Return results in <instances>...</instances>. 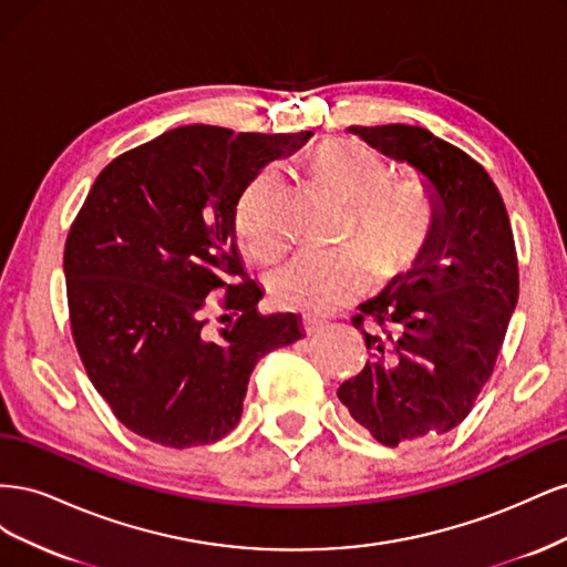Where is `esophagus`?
I'll list each match as a JSON object with an SVG mask.
<instances>
[{
  "instance_id": "1",
  "label": "esophagus",
  "mask_w": 567,
  "mask_h": 567,
  "mask_svg": "<svg viewBox=\"0 0 567 567\" xmlns=\"http://www.w3.org/2000/svg\"><path fill=\"white\" fill-rule=\"evenodd\" d=\"M323 326H326V321H323V319H317V317H302V319H300V331H302L305 336H312V333L321 331Z\"/></svg>"
}]
</instances>
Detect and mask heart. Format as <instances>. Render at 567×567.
Listing matches in <instances>:
<instances>
[{
  "label": "heart",
  "mask_w": 567,
  "mask_h": 567,
  "mask_svg": "<svg viewBox=\"0 0 567 567\" xmlns=\"http://www.w3.org/2000/svg\"><path fill=\"white\" fill-rule=\"evenodd\" d=\"M315 177L350 203L346 241L357 238L381 277L404 269L431 236L435 205L419 179H390L388 161L357 140H329L310 158ZM286 182L265 167L244 188L234 208V234L252 257L277 255L286 238ZM371 271L357 246L300 250L269 274V293L279 305L307 315H326L369 286Z\"/></svg>",
  "instance_id": "b5f03b06"
}]
</instances>
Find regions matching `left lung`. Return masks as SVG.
<instances>
[{"instance_id": "1", "label": "left lung", "mask_w": 567, "mask_h": 567, "mask_svg": "<svg viewBox=\"0 0 567 567\" xmlns=\"http://www.w3.org/2000/svg\"><path fill=\"white\" fill-rule=\"evenodd\" d=\"M433 184L437 210L414 267L352 319L369 362L338 388L385 447L442 435L471 414L518 302V255L499 188L466 151L414 125L350 127Z\"/></svg>"}]
</instances>
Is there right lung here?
Wrapping results in <instances>:
<instances>
[{"mask_svg": "<svg viewBox=\"0 0 567 567\" xmlns=\"http://www.w3.org/2000/svg\"><path fill=\"white\" fill-rule=\"evenodd\" d=\"M310 136L186 125L101 169L65 238L68 315L92 385L132 433L175 450L221 440L255 364L302 338L296 315L257 312L234 208ZM215 292L230 319L217 339L204 331Z\"/></svg>", "mask_w": 567, "mask_h": 567, "instance_id": "right-lung-1", "label": "right lung"}]
</instances>
